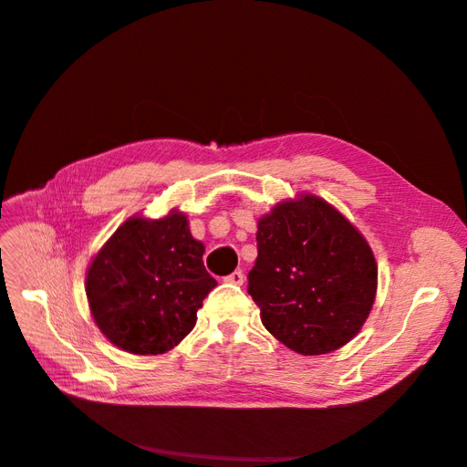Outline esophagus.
Returning a JSON list of instances; mask_svg holds the SVG:
<instances>
[{"label": "esophagus", "instance_id": "34e87169", "mask_svg": "<svg viewBox=\"0 0 467 467\" xmlns=\"http://www.w3.org/2000/svg\"><path fill=\"white\" fill-rule=\"evenodd\" d=\"M225 282H230V285H244V280H245V275L242 273V271H234L232 275H228V276H225L223 278Z\"/></svg>", "mask_w": 467, "mask_h": 467}]
</instances>
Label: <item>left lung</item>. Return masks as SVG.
Wrapping results in <instances>:
<instances>
[{
	"mask_svg": "<svg viewBox=\"0 0 467 467\" xmlns=\"http://www.w3.org/2000/svg\"><path fill=\"white\" fill-rule=\"evenodd\" d=\"M253 302L275 338L304 357L327 355L355 338L378 290V265L364 235L341 212L304 192L257 222Z\"/></svg>",
	"mask_w": 467,
	"mask_h": 467,
	"instance_id": "1",
	"label": "left lung"
}]
</instances>
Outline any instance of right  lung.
Masks as SVG:
<instances>
[{
  "instance_id": "1",
  "label": "right lung",
  "mask_w": 467,
  "mask_h": 467,
  "mask_svg": "<svg viewBox=\"0 0 467 467\" xmlns=\"http://www.w3.org/2000/svg\"><path fill=\"white\" fill-rule=\"evenodd\" d=\"M204 245L189 218L171 210L160 220L132 216L97 251L86 294L97 327L130 355H163L196 323L218 282L202 263Z\"/></svg>"
}]
</instances>
